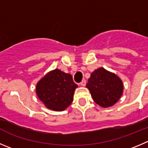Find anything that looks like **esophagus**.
Returning a JSON list of instances; mask_svg holds the SVG:
<instances>
[{
    "label": "esophagus",
    "mask_w": 148,
    "mask_h": 148,
    "mask_svg": "<svg viewBox=\"0 0 148 148\" xmlns=\"http://www.w3.org/2000/svg\"><path fill=\"white\" fill-rule=\"evenodd\" d=\"M85 85H86V81H85V79H83V80L79 83V85H81V86H85Z\"/></svg>",
    "instance_id": "obj_1"
}]
</instances>
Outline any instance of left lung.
Returning a JSON list of instances; mask_svg holds the SVG:
<instances>
[{"instance_id":"obj_1","label":"left lung","mask_w":148,"mask_h":148,"mask_svg":"<svg viewBox=\"0 0 148 148\" xmlns=\"http://www.w3.org/2000/svg\"><path fill=\"white\" fill-rule=\"evenodd\" d=\"M86 87L93 101L102 107L114 105L122 96L123 90L121 79L103 68L91 74Z\"/></svg>"}]
</instances>
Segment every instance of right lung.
<instances>
[{
	"instance_id": "1",
	"label": "right lung",
	"mask_w": 148,
	"mask_h": 148,
	"mask_svg": "<svg viewBox=\"0 0 148 148\" xmlns=\"http://www.w3.org/2000/svg\"><path fill=\"white\" fill-rule=\"evenodd\" d=\"M77 85L72 76L58 69L48 73L38 82L36 94L47 108L63 111L73 101Z\"/></svg>"
}]
</instances>
